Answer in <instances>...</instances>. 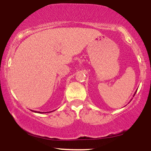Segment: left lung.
Returning a JSON list of instances; mask_svg holds the SVG:
<instances>
[{
	"label": "left lung",
	"mask_w": 151,
	"mask_h": 151,
	"mask_svg": "<svg viewBox=\"0 0 151 151\" xmlns=\"http://www.w3.org/2000/svg\"><path fill=\"white\" fill-rule=\"evenodd\" d=\"M136 93H134V95H135V94H136Z\"/></svg>",
	"instance_id": "left-lung-1"
}]
</instances>
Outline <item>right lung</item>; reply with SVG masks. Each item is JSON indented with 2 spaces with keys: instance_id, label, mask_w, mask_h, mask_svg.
<instances>
[{
  "instance_id": "1",
  "label": "right lung",
  "mask_w": 151,
  "mask_h": 151,
  "mask_svg": "<svg viewBox=\"0 0 151 151\" xmlns=\"http://www.w3.org/2000/svg\"><path fill=\"white\" fill-rule=\"evenodd\" d=\"M34 112H36V113H40V114H42V113H47V112H42V111H32ZM49 112V111H47ZM49 112H51V111H49Z\"/></svg>"
}]
</instances>
